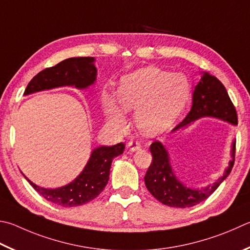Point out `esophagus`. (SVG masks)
Wrapping results in <instances>:
<instances>
[{
    "label": "esophagus",
    "mask_w": 250,
    "mask_h": 250,
    "mask_svg": "<svg viewBox=\"0 0 250 250\" xmlns=\"http://www.w3.org/2000/svg\"><path fill=\"white\" fill-rule=\"evenodd\" d=\"M126 147H128L131 152H137L139 151L141 146H140V143L134 142V141H130L128 145H126Z\"/></svg>",
    "instance_id": "obj_1"
}]
</instances>
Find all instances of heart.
I'll use <instances>...</instances> for the list:
<instances>
[{
	"label": "heart",
	"mask_w": 250,
	"mask_h": 250,
	"mask_svg": "<svg viewBox=\"0 0 250 250\" xmlns=\"http://www.w3.org/2000/svg\"><path fill=\"white\" fill-rule=\"evenodd\" d=\"M190 83L181 73L142 67L120 80L117 98L104 97L108 125L117 132L126 129L125 112H134V122L145 137H155L168 130L183 113L190 98Z\"/></svg>",
	"instance_id": "obj_1"
}]
</instances>
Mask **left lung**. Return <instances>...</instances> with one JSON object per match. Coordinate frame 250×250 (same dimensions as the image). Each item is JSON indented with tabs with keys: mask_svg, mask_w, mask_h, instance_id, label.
I'll return each mask as SVG.
<instances>
[{
	"mask_svg": "<svg viewBox=\"0 0 250 250\" xmlns=\"http://www.w3.org/2000/svg\"><path fill=\"white\" fill-rule=\"evenodd\" d=\"M201 75L193 90L191 109L171 132L188 128L194 121L204 117L215 118L233 125H237V113L224 85L208 72H201ZM235 146L236 140L230 146L232 160L229 162L223 176L207 187L193 188L178 179L172 169L169 153L165 145L155 141L149 147L153 161L144 177L145 186L152 196L165 206L183 208L197 206L210 197L232 171L235 162Z\"/></svg>",
	"mask_w": 250,
	"mask_h": 250,
	"instance_id": "8db88e82",
	"label": "left lung"
}]
</instances>
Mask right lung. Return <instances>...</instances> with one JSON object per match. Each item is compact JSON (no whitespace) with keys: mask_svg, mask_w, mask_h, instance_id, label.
Instances as JSON below:
<instances>
[{"mask_svg":"<svg viewBox=\"0 0 250 250\" xmlns=\"http://www.w3.org/2000/svg\"><path fill=\"white\" fill-rule=\"evenodd\" d=\"M97 69L93 57L70 58L57 65L43 70L29 82L24 95L64 86L86 89L96 82ZM125 151V144L94 148L84 169L70 184L62 187L48 189L34 184L22 174L36 191L46 200L64 208L79 207L92 201L106 187L109 180L112 160Z\"/></svg>","mask_w":250,"mask_h":250,"instance_id":"add662e5","label":"right lung"}]
</instances>
